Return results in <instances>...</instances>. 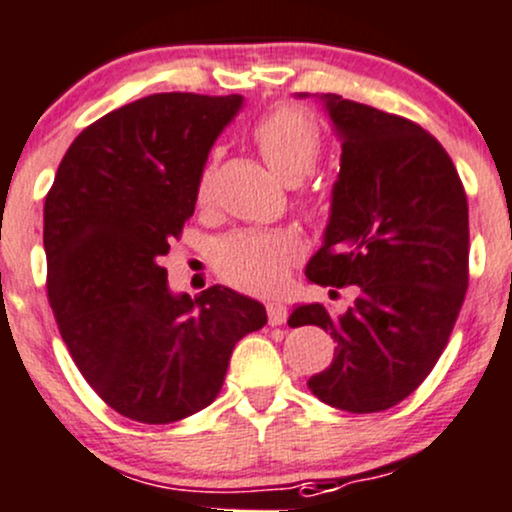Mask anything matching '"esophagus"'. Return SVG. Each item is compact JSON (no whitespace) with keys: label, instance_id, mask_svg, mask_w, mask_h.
<instances>
[{"label":"esophagus","instance_id":"esophagus-1","mask_svg":"<svg viewBox=\"0 0 512 512\" xmlns=\"http://www.w3.org/2000/svg\"><path fill=\"white\" fill-rule=\"evenodd\" d=\"M266 312H268V324H273V327H278V324H285V320H288V310H285V305L280 300L268 302Z\"/></svg>","mask_w":512,"mask_h":512}]
</instances>
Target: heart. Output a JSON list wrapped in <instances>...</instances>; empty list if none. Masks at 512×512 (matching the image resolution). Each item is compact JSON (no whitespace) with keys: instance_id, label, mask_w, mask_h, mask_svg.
I'll return each instance as SVG.
<instances>
[{"instance_id":"1","label":"heart","mask_w":512,"mask_h":512,"mask_svg":"<svg viewBox=\"0 0 512 512\" xmlns=\"http://www.w3.org/2000/svg\"><path fill=\"white\" fill-rule=\"evenodd\" d=\"M254 141L283 183L298 185L320 158L322 136L315 119L298 107H278L254 126ZM214 168L207 163L195 185L197 205L212 197ZM300 254L298 241L283 232H236L214 249V268L236 288L263 293L283 280L290 263Z\"/></svg>"}]
</instances>
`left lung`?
Listing matches in <instances>:
<instances>
[{
    "mask_svg": "<svg viewBox=\"0 0 512 512\" xmlns=\"http://www.w3.org/2000/svg\"><path fill=\"white\" fill-rule=\"evenodd\" d=\"M320 100L342 163L324 244L305 276L356 285L359 298L344 315L298 305L288 324H317L337 342L329 368L307 381L322 403L381 412L430 376L449 342L469 288V205L430 131L332 92Z\"/></svg>",
    "mask_w": 512,
    "mask_h": 512,
    "instance_id": "obj_1",
    "label": "left lung"
}]
</instances>
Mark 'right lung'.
Segmentation results:
<instances>
[{
  "label": "right lung",
  "instance_id": "obj_1",
  "mask_svg": "<svg viewBox=\"0 0 512 512\" xmlns=\"http://www.w3.org/2000/svg\"><path fill=\"white\" fill-rule=\"evenodd\" d=\"M241 95L161 92L82 129L43 207L48 302L92 390L119 415L168 425L222 390L266 307L224 285L168 288L163 256L195 212L210 148Z\"/></svg>",
  "mask_w": 512,
  "mask_h": 512
}]
</instances>
